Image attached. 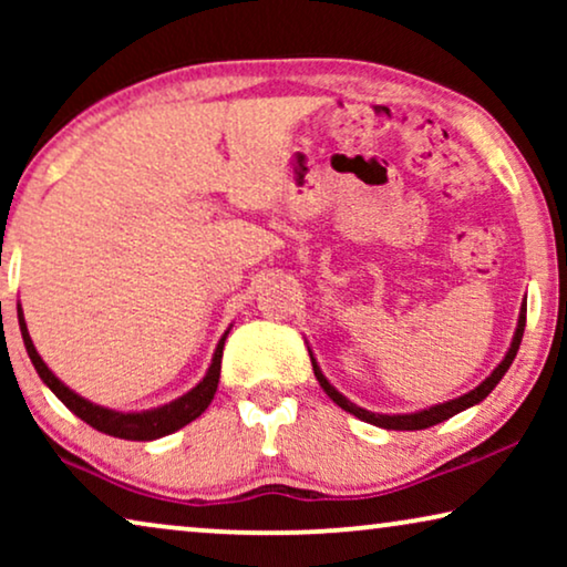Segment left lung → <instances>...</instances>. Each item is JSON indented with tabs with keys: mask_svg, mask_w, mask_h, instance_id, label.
<instances>
[{
	"mask_svg": "<svg viewBox=\"0 0 567 567\" xmlns=\"http://www.w3.org/2000/svg\"><path fill=\"white\" fill-rule=\"evenodd\" d=\"M524 328H526V301H522V309H518L516 332H514V338H511L508 351H506V355H503V359H501L498 367H495V369L491 371V374H487V377L483 379V382H480V384L475 386V390L464 392V394H460V398H454V400L439 402V405L415 410V413H371V410L355 405V402L348 400L343 392H338L336 386L330 384V379L322 374L320 363H317L312 351H309V359H312L315 377H317V382H320V386L324 390V394H328V398H330L332 402H336L338 408H343L346 413L355 415V417H359V421H363V423L377 425V429H386V431H423V429H431V425H436V423L449 421V417L456 415V413H462V410L475 408L477 402H483V400L487 398V394H491V392L495 390V386H498L503 374H506L508 367H511V363H514V359H516V351H518V346H522V338H524Z\"/></svg>",
	"mask_w": 567,
	"mask_h": 567,
	"instance_id": "obj_1",
	"label": "left lung"
}]
</instances>
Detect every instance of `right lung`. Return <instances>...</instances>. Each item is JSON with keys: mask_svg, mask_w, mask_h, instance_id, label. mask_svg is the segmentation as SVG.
Listing matches in <instances>:
<instances>
[{"mask_svg": "<svg viewBox=\"0 0 567 567\" xmlns=\"http://www.w3.org/2000/svg\"><path fill=\"white\" fill-rule=\"evenodd\" d=\"M18 322H20V332H22V343H25V351L33 361V367L41 377V382L49 386V390L56 394V398L64 402V405L72 410L76 417H82L84 423L92 425V429L100 433H107V436L115 439H126V441H154L162 436H169V433L181 431L183 425H188L190 421L204 413V410L212 405L216 386H219V371H221V353H224V340H227L231 324L224 330V336L216 343V351L212 355V363H208L206 377L200 382L188 390L181 398L167 402V405L159 408H150V410H113L105 405H97L82 394H76L74 390L61 382V379L53 374V371L45 367V361L41 359V353L35 351L33 338L28 332V322L25 315H22V307L18 305Z\"/></svg>", "mask_w": 567, "mask_h": 567, "instance_id": "add662e5", "label": "right lung"}]
</instances>
